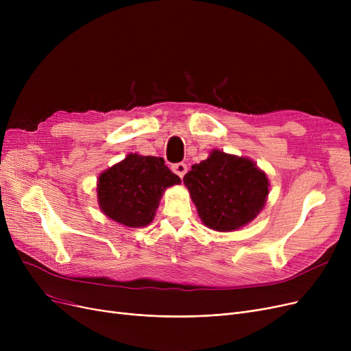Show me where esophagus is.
<instances>
[{
    "mask_svg": "<svg viewBox=\"0 0 351 351\" xmlns=\"http://www.w3.org/2000/svg\"><path fill=\"white\" fill-rule=\"evenodd\" d=\"M172 171L182 179L183 176H185V173L188 172V166H186V163H183V162H179V163H175V165H172Z\"/></svg>",
    "mask_w": 351,
    "mask_h": 351,
    "instance_id": "1",
    "label": "esophagus"
}]
</instances>
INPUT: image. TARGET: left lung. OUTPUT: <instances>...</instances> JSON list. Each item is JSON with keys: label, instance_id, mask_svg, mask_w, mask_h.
<instances>
[{"label": "left lung", "instance_id": "8db88e82", "mask_svg": "<svg viewBox=\"0 0 351 351\" xmlns=\"http://www.w3.org/2000/svg\"><path fill=\"white\" fill-rule=\"evenodd\" d=\"M202 222L217 232L241 229L261 213L269 179L256 163L213 149L183 178Z\"/></svg>", "mask_w": 351, "mask_h": 351}]
</instances>
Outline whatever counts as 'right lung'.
Wrapping results in <instances>:
<instances>
[{
    "label": "right lung",
    "mask_w": 351,
    "mask_h": 351,
    "mask_svg": "<svg viewBox=\"0 0 351 351\" xmlns=\"http://www.w3.org/2000/svg\"><path fill=\"white\" fill-rule=\"evenodd\" d=\"M179 183L180 178L162 158L129 154L99 175L98 204L115 222L128 228H145L154 220L165 189Z\"/></svg>",
    "instance_id": "right-lung-1"
}]
</instances>
